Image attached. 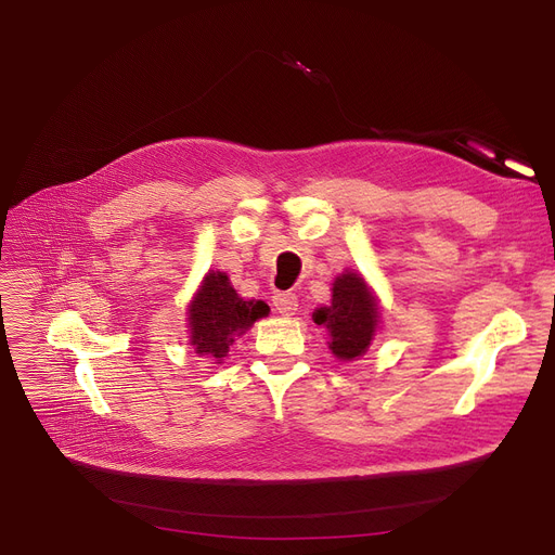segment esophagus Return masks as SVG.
I'll return each mask as SVG.
<instances>
[{
    "label": "esophagus",
    "mask_w": 555,
    "mask_h": 555,
    "mask_svg": "<svg viewBox=\"0 0 555 555\" xmlns=\"http://www.w3.org/2000/svg\"><path fill=\"white\" fill-rule=\"evenodd\" d=\"M272 301H274V310L281 312V314H287V317L295 314L297 306H299V301L293 293H279V295L272 297Z\"/></svg>",
    "instance_id": "1"
}]
</instances>
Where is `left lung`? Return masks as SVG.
<instances>
[{"label": "left lung", "instance_id": "obj_1", "mask_svg": "<svg viewBox=\"0 0 555 555\" xmlns=\"http://www.w3.org/2000/svg\"><path fill=\"white\" fill-rule=\"evenodd\" d=\"M312 319L314 324L328 328V348L333 356L348 362L369 351L377 322H380V310L366 281L346 270L333 283L331 304L317 308Z\"/></svg>", "mask_w": 555, "mask_h": 555}]
</instances>
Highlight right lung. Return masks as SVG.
<instances>
[{"label": "right lung", "instance_id": "add662e5", "mask_svg": "<svg viewBox=\"0 0 555 555\" xmlns=\"http://www.w3.org/2000/svg\"><path fill=\"white\" fill-rule=\"evenodd\" d=\"M266 301H245L224 272H209L189 306L191 346L197 356H209L218 364L227 358L233 339L241 337L258 319L268 317Z\"/></svg>", "mask_w": 555, "mask_h": 555}]
</instances>
